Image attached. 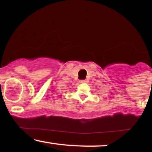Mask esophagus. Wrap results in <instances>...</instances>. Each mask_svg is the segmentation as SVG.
Listing matches in <instances>:
<instances>
[{"label": "esophagus", "instance_id": "obj_1", "mask_svg": "<svg viewBox=\"0 0 152 152\" xmlns=\"http://www.w3.org/2000/svg\"><path fill=\"white\" fill-rule=\"evenodd\" d=\"M79 82L80 83H86V80H80Z\"/></svg>", "mask_w": 152, "mask_h": 152}]
</instances>
